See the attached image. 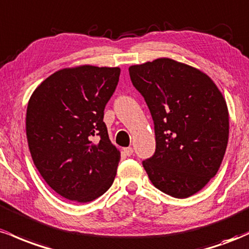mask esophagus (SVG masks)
<instances>
[{"instance_id": "esophagus-1", "label": "esophagus", "mask_w": 249, "mask_h": 249, "mask_svg": "<svg viewBox=\"0 0 249 249\" xmlns=\"http://www.w3.org/2000/svg\"><path fill=\"white\" fill-rule=\"evenodd\" d=\"M124 153L127 156H130L133 154V148L132 147H127V148H124Z\"/></svg>"}]
</instances>
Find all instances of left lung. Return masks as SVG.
Returning a JSON list of instances; mask_svg holds the SVG:
<instances>
[{
    "instance_id": "left-lung-1",
    "label": "left lung",
    "mask_w": 249,
    "mask_h": 249,
    "mask_svg": "<svg viewBox=\"0 0 249 249\" xmlns=\"http://www.w3.org/2000/svg\"><path fill=\"white\" fill-rule=\"evenodd\" d=\"M129 75L154 121L155 153L142 162L148 178L170 196H191L222 162L230 134L226 100L208 75L172 58L130 66Z\"/></svg>"
}]
</instances>
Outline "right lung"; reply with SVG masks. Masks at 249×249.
<instances>
[{
    "instance_id": "1",
    "label": "right lung",
    "mask_w": 249,
    "mask_h": 249,
    "mask_svg": "<svg viewBox=\"0 0 249 249\" xmlns=\"http://www.w3.org/2000/svg\"><path fill=\"white\" fill-rule=\"evenodd\" d=\"M120 68H64L35 89L27 107L28 146L52 189L66 199L89 202L113 185L120 152L103 122Z\"/></svg>"
}]
</instances>
